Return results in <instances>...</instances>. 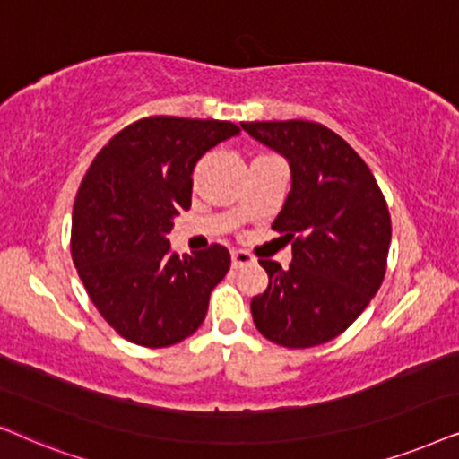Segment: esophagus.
<instances>
[{"label":"esophagus","mask_w":459,"mask_h":459,"mask_svg":"<svg viewBox=\"0 0 459 459\" xmlns=\"http://www.w3.org/2000/svg\"><path fill=\"white\" fill-rule=\"evenodd\" d=\"M233 266L235 268H241V266H247V264H254V255L252 254H247V252H243V249H233Z\"/></svg>","instance_id":"1"}]
</instances>
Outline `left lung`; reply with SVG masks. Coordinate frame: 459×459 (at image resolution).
Here are the masks:
<instances>
[{"label": "left lung", "mask_w": 459, "mask_h": 459, "mask_svg": "<svg viewBox=\"0 0 459 459\" xmlns=\"http://www.w3.org/2000/svg\"><path fill=\"white\" fill-rule=\"evenodd\" d=\"M290 163L291 186L273 229L293 239L291 264L260 260L264 293L252 316L266 340L310 348L340 335L380 290L390 247L384 195L351 144L315 121L241 124Z\"/></svg>", "instance_id": "1"}]
</instances>
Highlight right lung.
<instances>
[{
  "label": "right lung",
  "instance_id": "1",
  "mask_svg": "<svg viewBox=\"0 0 459 459\" xmlns=\"http://www.w3.org/2000/svg\"><path fill=\"white\" fill-rule=\"evenodd\" d=\"M239 134L230 121L146 117L98 152L73 205L71 252L98 313L138 346L178 344L204 323L229 249L176 255L168 235L191 207L193 169Z\"/></svg>",
  "mask_w": 459,
  "mask_h": 459
}]
</instances>
